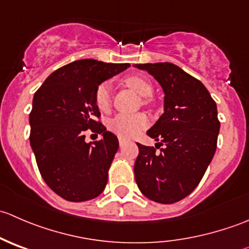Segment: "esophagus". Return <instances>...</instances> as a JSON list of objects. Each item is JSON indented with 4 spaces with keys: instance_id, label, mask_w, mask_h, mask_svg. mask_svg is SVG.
<instances>
[{
    "instance_id": "34e87169",
    "label": "esophagus",
    "mask_w": 249,
    "mask_h": 249,
    "mask_svg": "<svg viewBox=\"0 0 249 249\" xmlns=\"http://www.w3.org/2000/svg\"><path fill=\"white\" fill-rule=\"evenodd\" d=\"M125 143H126V140L123 139V137H119V144L120 145H124Z\"/></svg>"
}]
</instances>
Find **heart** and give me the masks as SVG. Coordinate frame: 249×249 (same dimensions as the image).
<instances>
[{"mask_svg": "<svg viewBox=\"0 0 249 249\" xmlns=\"http://www.w3.org/2000/svg\"><path fill=\"white\" fill-rule=\"evenodd\" d=\"M124 83L139 92L141 96H150L153 94V84L142 76L131 74L124 78ZM95 104L102 112L109 110L112 106V90L108 83H102L95 91ZM148 125L147 115L143 113L137 114H118L109 122V129L118 136L130 139L139 135Z\"/></svg>", "mask_w": 249, "mask_h": 249, "instance_id": "1", "label": "heart"}]
</instances>
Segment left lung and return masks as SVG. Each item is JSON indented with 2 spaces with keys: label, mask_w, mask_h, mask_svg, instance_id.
Instances as JSON below:
<instances>
[{
  "label": "left lung",
  "mask_w": 249,
  "mask_h": 249,
  "mask_svg": "<svg viewBox=\"0 0 249 249\" xmlns=\"http://www.w3.org/2000/svg\"><path fill=\"white\" fill-rule=\"evenodd\" d=\"M135 66L152 74L165 92L164 113L147 131L164 148L158 152V145L137 143L135 178L148 199L175 203L199 185L214 155L220 127L217 105L199 79L176 65Z\"/></svg>",
  "instance_id": "8db88e82"
}]
</instances>
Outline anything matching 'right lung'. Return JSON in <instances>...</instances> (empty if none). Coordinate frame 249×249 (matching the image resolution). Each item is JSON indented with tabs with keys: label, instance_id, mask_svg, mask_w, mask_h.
Returning a JSON list of instances; mask_svg holds the SVG:
<instances>
[{
	"label": "right lung",
	"instance_id": "right-lung-1",
	"mask_svg": "<svg viewBox=\"0 0 249 249\" xmlns=\"http://www.w3.org/2000/svg\"><path fill=\"white\" fill-rule=\"evenodd\" d=\"M129 66L78 60L53 72L35 92L30 144L44 182L67 201H88L106 188L119 142L99 120L95 91ZM90 131L101 133L103 140L85 142Z\"/></svg>",
	"mask_w": 249,
	"mask_h": 249
}]
</instances>
